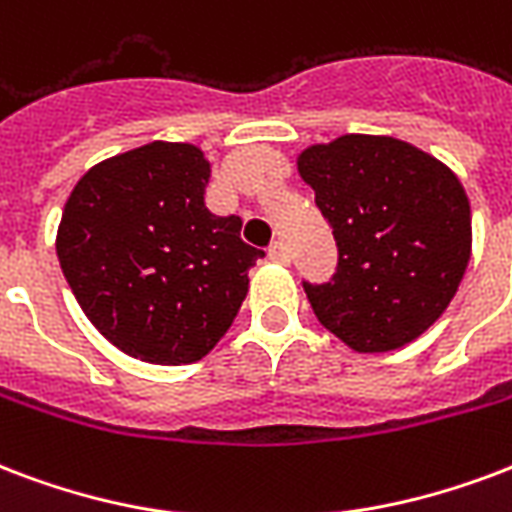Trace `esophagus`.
I'll list each match as a JSON object with an SVG mask.
<instances>
[{
	"label": "esophagus",
	"mask_w": 512,
	"mask_h": 512,
	"mask_svg": "<svg viewBox=\"0 0 512 512\" xmlns=\"http://www.w3.org/2000/svg\"><path fill=\"white\" fill-rule=\"evenodd\" d=\"M268 257L276 260V263H290V249L284 241H273L271 249H268Z\"/></svg>",
	"instance_id": "34e87169"
}]
</instances>
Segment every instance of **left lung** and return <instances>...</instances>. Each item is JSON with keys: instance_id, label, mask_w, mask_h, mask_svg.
<instances>
[{"instance_id": "8db88e82", "label": "left lung", "mask_w": 512, "mask_h": 512, "mask_svg": "<svg viewBox=\"0 0 512 512\" xmlns=\"http://www.w3.org/2000/svg\"><path fill=\"white\" fill-rule=\"evenodd\" d=\"M298 171L338 244L333 279L303 282L319 322L362 354L416 341L446 311L470 263L462 182L419 147L368 134L308 147Z\"/></svg>"}]
</instances>
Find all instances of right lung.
I'll list each match as a JSON object with an SVG mask.
<instances>
[{
	"instance_id": "1",
	"label": "right lung",
	"mask_w": 512,
	"mask_h": 512,
	"mask_svg": "<svg viewBox=\"0 0 512 512\" xmlns=\"http://www.w3.org/2000/svg\"><path fill=\"white\" fill-rule=\"evenodd\" d=\"M195 144L150 142L96 163L66 198L56 252L74 298L112 346L190 365L228 333L263 249L241 217H217Z\"/></svg>"
}]
</instances>
